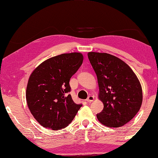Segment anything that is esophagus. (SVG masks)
<instances>
[{
	"label": "esophagus",
	"mask_w": 158,
	"mask_h": 158,
	"mask_svg": "<svg viewBox=\"0 0 158 158\" xmlns=\"http://www.w3.org/2000/svg\"><path fill=\"white\" fill-rule=\"evenodd\" d=\"M94 100V96H92V95L89 96L87 99H86V101H87L88 102H92V101H93Z\"/></svg>",
	"instance_id": "esophagus-1"
}]
</instances>
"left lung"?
<instances>
[{
  "instance_id": "1",
  "label": "left lung",
  "mask_w": 158,
  "mask_h": 158,
  "mask_svg": "<svg viewBox=\"0 0 158 158\" xmlns=\"http://www.w3.org/2000/svg\"><path fill=\"white\" fill-rule=\"evenodd\" d=\"M97 75L98 99L103 110L97 117L101 124L120 127L136 115L143 103V89L137 76L125 61L106 52H89Z\"/></svg>"
}]
</instances>
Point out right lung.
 I'll list each match as a JSON object with an SVG mask.
<instances>
[{"label":"right lung","instance_id":"add662e5","mask_svg":"<svg viewBox=\"0 0 158 158\" xmlns=\"http://www.w3.org/2000/svg\"><path fill=\"white\" fill-rule=\"evenodd\" d=\"M83 60L81 52L61 54L43 61L31 74L26 90L27 106L44 127H66L82 106L73 101L69 81Z\"/></svg>","mask_w":158,"mask_h":158}]
</instances>
